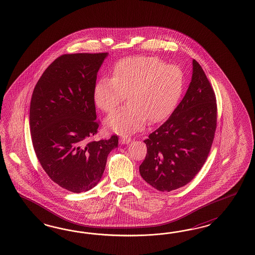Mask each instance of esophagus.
Segmentation results:
<instances>
[{
    "mask_svg": "<svg viewBox=\"0 0 255 255\" xmlns=\"http://www.w3.org/2000/svg\"><path fill=\"white\" fill-rule=\"evenodd\" d=\"M131 137L129 135H127V134H123L121 136V143L122 144H128V143L131 142Z\"/></svg>",
    "mask_w": 255,
    "mask_h": 255,
    "instance_id": "1",
    "label": "esophagus"
}]
</instances>
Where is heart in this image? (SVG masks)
Segmentation results:
<instances>
[{
    "label": "heart",
    "mask_w": 255,
    "mask_h": 255,
    "mask_svg": "<svg viewBox=\"0 0 255 255\" xmlns=\"http://www.w3.org/2000/svg\"><path fill=\"white\" fill-rule=\"evenodd\" d=\"M185 88V76L177 65L156 57H131L117 62L113 77H101L94 86V100L106 113H111L126 98L130 102L109 116L108 128L131 132L147 121L162 122L169 116Z\"/></svg>",
    "instance_id": "1"
}]
</instances>
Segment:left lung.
I'll return each instance as SVG.
<instances>
[{"instance_id":"1","label":"left lung","mask_w":255,"mask_h":255,"mask_svg":"<svg viewBox=\"0 0 255 255\" xmlns=\"http://www.w3.org/2000/svg\"><path fill=\"white\" fill-rule=\"evenodd\" d=\"M217 128L216 95L200 64L183 99L168 120L144 140L147 155L141 177L161 192L185 186L208 159Z\"/></svg>"}]
</instances>
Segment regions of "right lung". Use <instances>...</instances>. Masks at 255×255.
Instances as JSON below:
<instances>
[{"label": "right lung", "mask_w": 255, "mask_h": 255, "mask_svg": "<svg viewBox=\"0 0 255 255\" xmlns=\"http://www.w3.org/2000/svg\"><path fill=\"white\" fill-rule=\"evenodd\" d=\"M108 53H75L58 57L34 87L30 130L35 154L47 176L73 193L96 185L108 156L118 147L117 134L92 140L96 119L94 86Z\"/></svg>", "instance_id": "1"}]
</instances>
